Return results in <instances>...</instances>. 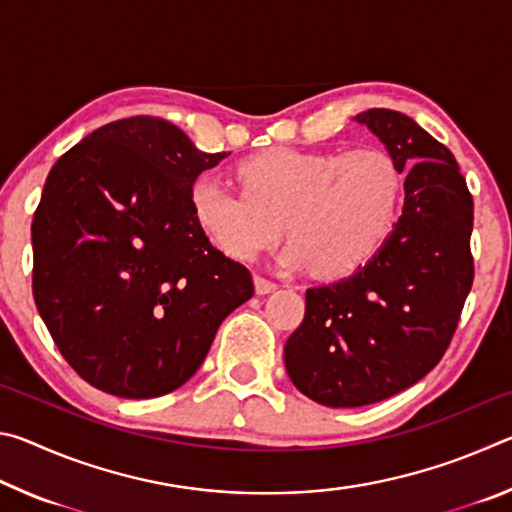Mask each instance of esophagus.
<instances>
[{
  "instance_id": "34e87169",
  "label": "esophagus",
  "mask_w": 512,
  "mask_h": 512,
  "mask_svg": "<svg viewBox=\"0 0 512 512\" xmlns=\"http://www.w3.org/2000/svg\"><path fill=\"white\" fill-rule=\"evenodd\" d=\"M255 291H257V296H266V293H273L275 289H277V284L275 282H271V280H266V277H259V275H255Z\"/></svg>"
}]
</instances>
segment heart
<instances>
[{
    "mask_svg": "<svg viewBox=\"0 0 512 512\" xmlns=\"http://www.w3.org/2000/svg\"><path fill=\"white\" fill-rule=\"evenodd\" d=\"M241 192L201 176L189 192L207 239L239 262L255 259L284 232V268L311 266L345 277L370 264L393 237L404 173L377 146L354 151H302L275 146L237 164Z\"/></svg>",
    "mask_w": 512,
    "mask_h": 512,
    "instance_id": "b5f03b06",
    "label": "heart"
}]
</instances>
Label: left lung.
I'll use <instances>...</instances> for the list:
<instances>
[{
  "label": "left lung",
  "mask_w": 512,
  "mask_h": 512,
  "mask_svg": "<svg viewBox=\"0 0 512 512\" xmlns=\"http://www.w3.org/2000/svg\"><path fill=\"white\" fill-rule=\"evenodd\" d=\"M354 121L406 173L404 207L370 264L307 289L305 320L284 345L293 386L332 409L381 402L427 375L474 280V203L454 155L402 112L372 108Z\"/></svg>",
  "instance_id": "1"
}]
</instances>
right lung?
<instances>
[{"mask_svg":"<svg viewBox=\"0 0 512 512\" xmlns=\"http://www.w3.org/2000/svg\"><path fill=\"white\" fill-rule=\"evenodd\" d=\"M225 153L158 117L119 119L49 171L33 216V298L51 339L103 393L149 400L201 368L223 318L253 298L189 192Z\"/></svg>","mask_w":512,"mask_h":512,"instance_id":"add662e5","label":"right lung"}]
</instances>
